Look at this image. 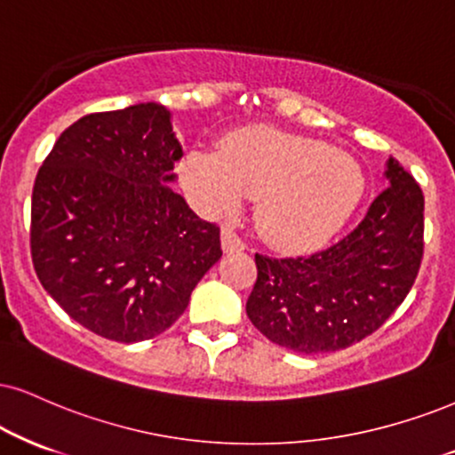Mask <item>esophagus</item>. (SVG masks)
Returning <instances> with one entry per match:
<instances>
[{
    "label": "esophagus",
    "instance_id": "34e87169",
    "mask_svg": "<svg viewBox=\"0 0 455 455\" xmlns=\"http://www.w3.org/2000/svg\"><path fill=\"white\" fill-rule=\"evenodd\" d=\"M221 249H223V253H240V251H244V243L240 240V236L234 232L232 228H223L221 229Z\"/></svg>",
    "mask_w": 455,
    "mask_h": 455
}]
</instances>
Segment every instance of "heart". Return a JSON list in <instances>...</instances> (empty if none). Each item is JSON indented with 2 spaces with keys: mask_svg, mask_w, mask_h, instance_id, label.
<instances>
[{
  "mask_svg": "<svg viewBox=\"0 0 455 455\" xmlns=\"http://www.w3.org/2000/svg\"><path fill=\"white\" fill-rule=\"evenodd\" d=\"M181 183L209 217L232 215L249 196H259L255 221L261 236L289 253L331 243L364 194L363 168L352 156L272 128L232 134L221 151L189 149Z\"/></svg>",
  "mask_w": 455,
  "mask_h": 455,
  "instance_id": "b5f03b06",
  "label": "heart"
}]
</instances>
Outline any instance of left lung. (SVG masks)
<instances>
[{"label":"left lung","mask_w":455,"mask_h":455,"mask_svg":"<svg viewBox=\"0 0 455 455\" xmlns=\"http://www.w3.org/2000/svg\"><path fill=\"white\" fill-rule=\"evenodd\" d=\"M384 189L355 232L310 257L255 255L251 323L274 344L323 355L352 346L386 323L416 283L424 253V196L395 158Z\"/></svg>","instance_id":"left-lung-1"}]
</instances>
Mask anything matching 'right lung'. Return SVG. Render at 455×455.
<instances>
[{
	"label": "right lung",
	"instance_id": "add662e5",
	"mask_svg": "<svg viewBox=\"0 0 455 455\" xmlns=\"http://www.w3.org/2000/svg\"><path fill=\"white\" fill-rule=\"evenodd\" d=\"M181 156L171 111L137 103L73 122L39 168L33 267L56 304L100 338L164 333L221 259L219 228L168 188Z\"/></svg>",
	"mask_w": 455,
	"mask_h": 455
}]
</instances>
